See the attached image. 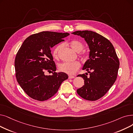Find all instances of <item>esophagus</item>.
I'll use <instances>...</instances> for the list:
<instances>
[{"label": "esophagus", "mask_w": 133, "mask_h": 133, "mask_svg": "<svg viewBox=\"0 0 133 133\" xmlns=\"http://www.w3.org/2000/svg\"><path fill=\"white\" fill-rule=\"evenodd\" d=\"M74 76H71V75H70V76H68V78L69 79H73V78H74Z\"/></svg>", "instance_id": "esophagus-1"}]
</instances>
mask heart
Wrapping results in <instances>:
<instances>
[{
  "instance_id": "b5f03b06",
  "label": "heart",
  "mask_w": 133,
  "mask_h": 133,
  "mask_svg": "<svg viewBox=\"0 0 133 133\" xmlns=\"http://www.w3.org/2000/svg\"><path fill=\"white\" fill-rule=\"evenodd\" d=\"M71 48L77 53H79L84 48V44L78 40H73L70 43ZM62 45L61 44L57 45L54 49L53 55L55 58L57 59L58 57V53L60 49L62 48ZM82 56L84 59H87L88 54L87 53L83 52ZM80 67V63L78 61H74L72 62H63L60 63L59 66V69L61 72L66 73L68 74H74L76 73L77 71Z\"/></svg>"
}]
</instances>
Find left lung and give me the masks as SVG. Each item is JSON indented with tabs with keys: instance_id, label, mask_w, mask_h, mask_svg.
<instances>
[{
	"instance_id": "left-lung-1",
	"label": "left lung",
	"mask_w": 133,
	"mask_h": 133,
	"mask_svg": "<svg viewBox=\"0 0 133 133\" xmlns=\"http://www.w3.org/2000/svg\"><path fill=\"white\" fill-rule=\"evenodd\" d=\"M72 34L85 39L90 49L89 59L83 67L87 73L78 77L84 80V85L77 90L84 99L94 101L101 98L116 80L119 62L112 43L97 32L85 30Z\"/></svg>"
}]
</instances>
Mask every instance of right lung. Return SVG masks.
<instances>
[{"label": "right lung", "mask_w": 133, "mask_h": 133, "mask_svg": "<svg viewBox=\"0 0 133 133\" xmlns=\"http://www.w3.org/2000/svg\"><path fill=\"white\" fill-rule=\"evenodd\" d=\"M70 34L43 31L26 38L17 53L16 77L22 89L32 99L47 100L58 91L61 83L68 79L63 72H55L56 67L50 48ZM45 71L52 74L47 76Z\"/></svg>", "instance_id": "add662e5"}]
</instances>
